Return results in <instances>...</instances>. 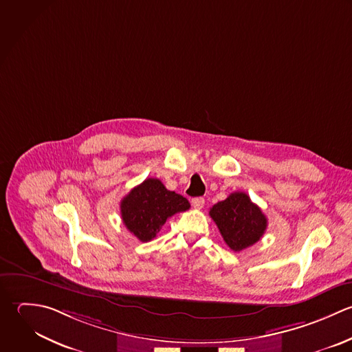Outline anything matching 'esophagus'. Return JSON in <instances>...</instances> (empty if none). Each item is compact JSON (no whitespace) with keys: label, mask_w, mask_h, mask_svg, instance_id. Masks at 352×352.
<instances>
[{"label":"esophagus","mask_w":352,"mask_h":352,"mask_svg":"<svg viewBox=\"0 0 352 352\" xmlns=\"http://www.w3.org/2000/svg\"><path fill=\"white\" fill-rule=\"evenodd\" d=\"M204 199L203 197H195L192 199V206L196 208V210H201L204 207Z\"/></svg>","instance_id":"obj_1"}]
</instances>
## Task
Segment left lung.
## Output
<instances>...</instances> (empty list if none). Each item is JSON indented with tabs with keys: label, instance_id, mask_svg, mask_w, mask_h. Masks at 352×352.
<instances>
[{
	"label": "left lung",
	"instance_id": "left-lung-1",
	"mask_svg": "<svg viewBox=\"0 0 352 352\" xmlns=\"http://www.w3.org/2000/svg\"><path fill=\"white\" fill-rule=\"evenodd\" d=\"M225 243L240 252L261 240L267 228V218L244 192H234L210 210Z\"/></svg>",
	"mask_w": 352,
	"mask_h": 352
}]
</instances>
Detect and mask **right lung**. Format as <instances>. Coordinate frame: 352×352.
Instances as JSON below:
<instances>
[{"label": "right lung", "instance_id": "obj_1", "mask_svg": "<svg viewBox=\"0 0 352 352\" xmlns=\"http://www.w3.org/2000/svg\"><path fill=\"white\" fill-rule=\"evenodd\" d=\"M189 208L188 199L166 189L157 178H146L120 201L124 226L142 243L153 240L170 217Z\"/></svg>", "mask_w": 352, "mask_h": 352}]
</instances>
